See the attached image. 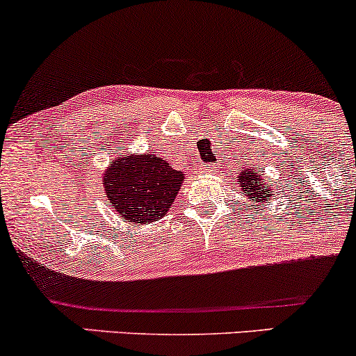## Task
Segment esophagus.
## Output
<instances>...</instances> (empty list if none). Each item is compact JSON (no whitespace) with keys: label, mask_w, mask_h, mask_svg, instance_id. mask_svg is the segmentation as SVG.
Segmentation results:
<instances>
[{"label":"esophagus","mask_w":356,"mask_h":356,"mask_svg":"<svg viewBox=\"0 0 356 356\" xmlns=\"http://www.w3.org/2000/svg\"><path fill=\"white\" fill-rule=\"evenodd\" d=\"M211 169H213V167H211V165H204V167H201V169H199V174H209Z\"/></svg>","instance_id":"34e87169"}]
</instances>
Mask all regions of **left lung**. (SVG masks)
Instances as JSON below:
<instances>
[{
    "instance_id": "obj_1",
    "label": "left lung",
    "mask_w": 356,
    "mask_h": 356,
    "mask_svg": "<svg viewBox=\"0 0 356 356\" xmlns=\"http://www.w3.org/2000/svg\"><path fill=\"white\" fill-rule=\"evenodd\" d=\"M265 175L260 174L259 169H247L240 172L236 182L243 191V196L252 201L253 204H264V202L275 199V191L270 189V182L265 181Z\"/></svg>"
}]
</instances>
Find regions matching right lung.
<instances>
[{"label":"right lung","instance_id":"1","mask_svg":"<svg viewBox=\"0 0 356 356\" xmlns=\"http://www.w3.org/2000/svg\"><path fill=\"white\" fill-rule=\"evenodd\" d=\"M184 182V174L157 155H118L103 175V189L121 220H162Z\"/></svg>","mask_w":356,"mask_h":356}]
</instances>
